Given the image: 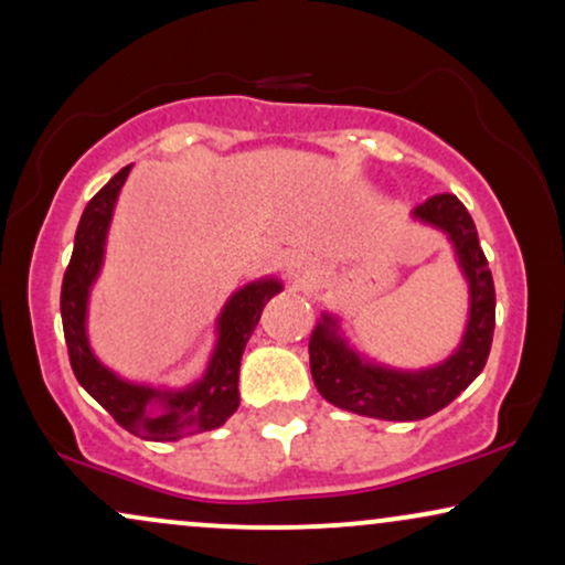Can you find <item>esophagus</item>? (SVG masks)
I'll use <instances>...</instances> for the list:
<instances>
[{
	"label": "esophagus",
	"mask_w": 565,
	"mask_h": 565,
	"mask_svg": "<svg viewBox=\"0 0 565 565\" xmlns=\"http://www.w3.org/2000/svg\"><path fill=\"white\" fill-rule=\"evenodd\" d=\"M284 276L289 278V284L295 287H310L312 281L320 276V263L307 253H291L284 260Z\"/></svg>",
	"instance_id": "34e87169"
}]
</instances>
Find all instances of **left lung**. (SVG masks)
<instances>
[{
	"label": "left lung",
	"instance_id": "1",
	"mask_svg": "<svg viewBox=\"0 0 565 565\" xmlns=\"http://www.w3.org/2000/svg\"><path fill=\"white\" fill-rule=\"evenodd\" d=\"M419 224L443 232L469 284V318L459 347L446 360L423 370H398L367 360L349 347L339 318L323 312L310 335V370L320 396L362 417L414 423L440 412L482 373L495 331V287L477 226L456 195H433L412 211Z\"/></svg>",
	"mask_w": 565,
	"mask_h": 565
}]
</instances>
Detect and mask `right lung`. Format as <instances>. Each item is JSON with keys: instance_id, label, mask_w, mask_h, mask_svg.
<instances>
[{"instance_id": "obj_1", "label": "right lung", "mask_w": 565, "mask_h": 565, "mask_svg": "<svg viewBox=\"0 0 565 565\" xmlns=\"http://www.w3.org/2000/svg\"><path fill=\"white\" fill-rule=\"evenodd\" d=\"M130 167L111 177L85 205L75 232V247L62 281V326L70 365L77 383L117 419L125 430L146 440H180L184 435L216 430L239 406V362L260 312L281 281L274 276L249 281L234 291L216 318V347L200 381L184 388H159L117 375L93 354L88 341V299L104 266L106 237L119 190Z\"/></svg>"}]
</instances>
